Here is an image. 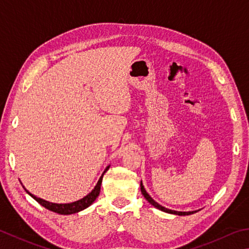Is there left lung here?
<instances>
[{
	"mask_svg": "<svg viewBox=\"0 0 249 249\" xmlns=\"http://www.w3.org/2000/svg\"><path fill=\"white\" fill-rule=\"evenodd\" d=\"M140 189H142V195H143V197L146 198V199L148 200V202H150L151 205L153 206V207H156L157 209H159V210H161V211H164V212H168V213H172V214H178V215H189V214H193V213H195L196 211H188V212H182V211H174V210H170V209H166V208H164V207H162L161 205H159V203L158 202H156L155 200L152 199V198L150 197V195H149V194L146 192V189H144V187H143V185H142V183H140Z\"/></svg>",
	"mask_w": 249,
	"mask_h": 249,
	"instance_id": "1",
	"label": "left lung"
}]
</instances>
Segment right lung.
Instances as JSON below:
<instances>
[{"mask_svg": "<svg viewBox=\"0 0 249 249\" xmlns=\"http://www.w3.org/2000/svg\"><path fill=\"white\" fill-rule=\"evenodd\" d=\"M110 166H107V168L103 172V174L101 175V178H99L98 183L96 185V187L92 189L91 193H89L87 196L84 197L83 199L77 200L75 202H71V203H53V202H49L47 200H43L41 198H38L36 197L33 194H30L27 189L25 188V191L29 194V195L34 198L36 201H38L40 205L43 206L44 208H47V209L51 210L53 212H56V213H61V214H71V213H75V212H78L86 209V208L89 207L91 203L96 200V198L99 196V194H100V187H101V183H102V178L103 175H105L106 172L109 170Z\"/></svg>", "mask_w": 249, "mask_h": 249, "instance_id": "obj_1", "label": "right lung"}]
</instances>
